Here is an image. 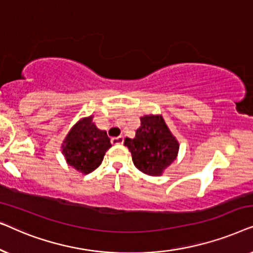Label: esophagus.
Wrapping results in <instances>:
<instances>
[{"mask_svg": "<svg viewBox=\"0 0 253 253\" xmlns=\"http://www.w3.org/2000/svg\"><path fill=\"white\" fill-rule=\"evenodd\" d=\"M123 136H119V137H114L112 138V144L114 145H120V144H123Z\"/></svg>", "mask_w": 253, "mask_h": 253, "instance_id": "34e87169", "label": "esophagus"}]
</instances>
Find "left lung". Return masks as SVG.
<instances>
[{
  "label": "left lung",
  "instance_id": "obj_1",
  "mask_svg": "<svg viewBox=\"0 0 253 253\" xmlns=\"http://www.w3.org/2000/svg\"><path fill=\"white\" fill-rule=\"evenodd\" d=\"M132 161L144 174L160 176L177 157L179 145L161 116H144L133 139L126 138Z\"/></svg>",
  "mask_w": 253,
  "mask_h": 253
}]
</instances>
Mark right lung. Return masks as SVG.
Listing matches in <instances>:
<instances>
[{"label":"right lung","instance_id":"1","mask_svg":"<svg viewBox=\"0 0 253 253\" xmlns=\"http://www.w3.org/2000/svg\"><path fill=\"white\" fill-rule=\"evenodd\" d=\"M110 147L107 132L98 129L89 116L79 121L68 133L62 153L69 165L83 174H89L101 165Z\"/></svg>","mask_w":253,"mask_h":253}]
</instances>
